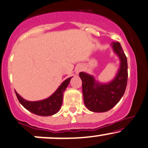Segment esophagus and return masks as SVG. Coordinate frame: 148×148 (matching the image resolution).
<instances>
[{
    "instance_id": "esophagus-1",
    "label": "esophagus",
    "mask_w": 148,
    "mask_h": 148,
    "mask_svg": "<svg viewBox=\"0 0 148 148\" xmlns=\"http://www.w3.org/2000/svg\"><path fill=\"white\" fill-rule=\"evenodd\" d=\"M82 70V67L79 66V67H77V69H76V72H77V74H79V72H80Z\"/></svg>"
}]
</instances>
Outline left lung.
I'll return each instance as SVG.
<instances>
[{
  "label": "left lung",
  "mask_w": 148,
  "mask_h": 148,
  "mask_svg": "<svg viewBox=\"0 0 148 148\" xmlns=\"http://www.w3.org/2000/svg\"><path fill=\"white\" fill-rule=\"evenodd\" d=\"M114 51L119 57L121 66L117 75L108 84L97 83L93 77L79 73L82 81L84 104L90 111L105 112L111 110L121 100L126 90L128 80L127 58L119 42L112 43Z\"/></svg>",
  "instance_id": "left-lung-1"
}]
</instances>
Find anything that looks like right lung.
<instances>
[{
  "mask_svg": "<svg viewBox=\"0 0 148 148\" xmlns=\"http://www.w3.org/2000/svg\"><path fill=\"white\" fill-rule=\"evenodd\" d=\"M71 79V77L66 79L51 96L40 101H27L19 96L17 92L15 93L21 105L29 112L39 116H51L56 114L60 109L62 104L63 92L67 87Z\"/></svg>",
  "mask_w": 148,
  "mask_h": 148,
  "instance_id": "1",
  "label": "right lung"
}]
</instances>
